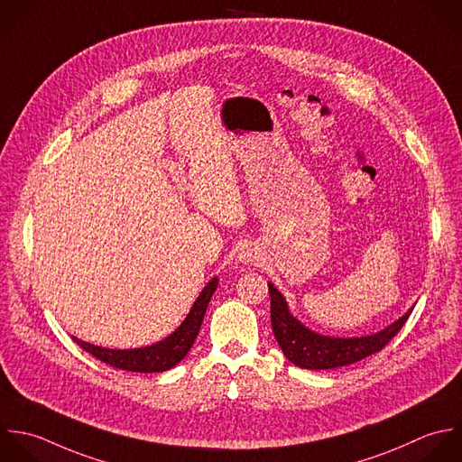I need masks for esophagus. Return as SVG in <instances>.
I'll return each mask as SVG.
<instances>
[{
    "label": "esophagus",
    "mask_w": 462,
    "mask_h": 462,
    "mask_svg": "<svg viewBox=\"0 0 462 462\" xmlns=\"http://www.w3.org/2000/svg\"><path fill=\"white\" fill-rule=\"evenodd\" d=\"M237 259H239L241 263H245V264L255 263V261H257V250H255L254 246H250V245H245V246L239 250Z\"/></svg>",
    "instance_id": "obj_1"
}]
</instances>
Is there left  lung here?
<instances>
[{
	"instance_id": "left-lung-1",
	"label": "left lung",
	"mask_w": 462,
	"mask_h": 462,
	"mask_svg": "<svg viewBox=\"0 0 462 462\" xmlns=\"http://www.w3.org/2000/svg\"><path fill=\"white\" fill-rule=\"evenodd\" d=\"M268 290L272 299V328L284 356L293 365L311 371L346 367L382 351L405 326L414 310L411 308L396 322L373 335L353 338L326 337L311 331L293 317L284 295L272 282H268Z\"/></svg>"
}]
</instances>
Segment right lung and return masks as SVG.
<instances>
[{
    "label": "right lung",
    "instance_id": "obj_1",
    "mask_svg": "<svg viewBox=\"0 0 462 462\" xmlns=\"http://www.w3.org/2000/svg\"><path fill=\"white\" fill-rule=\"evenodd\" d=\"M217 284H219L217 277L210 279L208 284L201 290L196 302L192 304L185 320L176 328L174 333H171L169 337H165L163 340H160L156 344L138 347V349H107V347H100V346H93L84 340H79L77 337H71V338L86 353H89L91 356H95L97 360H100L111 367H116L122 371H131V373L169 371L174 365H178L190 351V347L199 333L205 311L208 308V302H210Z\"/></svg>",
    "mask_w": 462,
    "mask_h": 462
}]
</instances>
